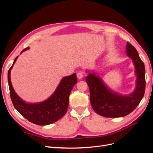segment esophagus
I'll return each instance as SVG.
<instances>
[{
	"instance_id": "obj_1",
	"label": "esophagus",
	"mask_w": 153,
	"mask_h": 153,
	"mask_svg": "<svg viewBox=\"0 0 153 153\" xmlns=\"http://www.w3.org/2000/svg\"><path fill=\"white\" fill-rule=\"evenodd\" d=\"M76 76H77V78H78V79H82L83 76H84V73H83L82 71L78 72L76 74Z\"/></svg>"
}]
</instances>
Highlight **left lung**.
<instances>
[{
  "label": "left lung",
  "instance_id": "left-lung-1",
  "mask_svg": "<svg viewBox=\"0 0 153 153\" xmlns=\"http://www.w3.org/2000/svg\"><path fill=\"white\" fill-rule=\"evenodd\" d=\"M127 55L132 60L137 75L136 87L133 93L126 96L111 91L95 74L89 73L85 78L90 91V101L94 112L105 117H124L132 112L144 95L146 89L145 66L135 48L126 44Z\"/></svg>",
  "mask_w": 153,
  "mask_h": 153
}]
</instances>
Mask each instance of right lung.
Listing matches in <instances>:
<instances>
[{
    "label": "right lung",
    "instance_id": "1",
    "mask_svg": "<svg viewBox=\"0 0 153 153\" xmlns=\"http://www.w3.org/2000/svg\"><path fill=\"white\" fill-rule=\"evenodd\" d=\"M29 49L25 48L22 52ZM17 56L7 74L10 96L15 108L30 122L37 125L45 126L57 121L66 114L69 105V96L73 86L76 84L75 73L64 77L60 82L56 90L49 98L43 102L28 103L22 100L14 91L11 81V70L15 63Z\"/></svg>",
    "mask_w": 153,
    "mask_h": 153
}]
</instances>
